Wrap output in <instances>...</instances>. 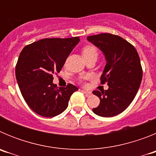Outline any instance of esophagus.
<instances>
[{
  "label": "esophagus",
  "mask_w": 156,
  "mask_h": 156,
  "mask_svg": "<svg viewBox=\"0 0 156 156\" xmlns=\"http://www.w3.org/2000/svg\"><path fill=\"white\" fill-rule=\"evenodd\" d=\"M82 91H83V93L86 95L87 97H90V96H91L92 95V93L90 91H87V90H82Z\"/></svg>",
  "instance_id": "34e87169"
}]
</instances>
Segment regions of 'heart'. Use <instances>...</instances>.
<instances>
[{
	"label": "heart",
	"mask_w": 156,
	"mask_h": 156,
	"mask_svg": "<svg viewBox=\"0 0 156 156\" xmlns=\"http://www.w3.org/2000/svg\"><path fill=\"white\" fill-rule=\"evenodd\" d=\"M83 57H89V56H98L97 48L94 46H87L83 50Z\"/></svg>",
	"instance_id": "heart-1"
}]
</instances>
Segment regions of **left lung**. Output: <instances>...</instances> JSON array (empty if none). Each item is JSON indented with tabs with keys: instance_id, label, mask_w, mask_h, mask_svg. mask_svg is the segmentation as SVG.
Returning a JSON list of instances; mask_svg holds the SVG:
<instances>
[{
	"instance_id": "8db88e82",
	"label": "left lung",
	"mask_w": 156,
	"mask_h": 156,
	"mask_svg": "<svg viewBox=\"0 0 156 156\" xmlns=\"http://www.w3.org/2000/svg\"><path fill=\"white\" fill-rule=\"evenodd\" d=\"M104 54L106 64L101 76L106 90H94L100 104L93 108L96 115L112 117L124 111L133 101L142 80V68L137 50L119 36L101 34L87 37Z\"/></svg>"
}]
</instances>
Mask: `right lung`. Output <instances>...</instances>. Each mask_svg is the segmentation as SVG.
<instances>
[{"instance_id":"right-lung-1","label":"right lung","mask_w":156,"mask_h":156,"mask_svg":"<svg viewBox=\"0 0 156 156\" xmlns=\"http://www.w3.org/2000/svg\"><path fill=\"white\" fill-rule=\"evenodd\" d=\"M79 37L49 38L32 43L19 55L16 76L23 98L41 116L54 117L67 108L71 95L78 88L69 83L58 87L53 75L61 71Z\"/></svg>"}]
</instances>
